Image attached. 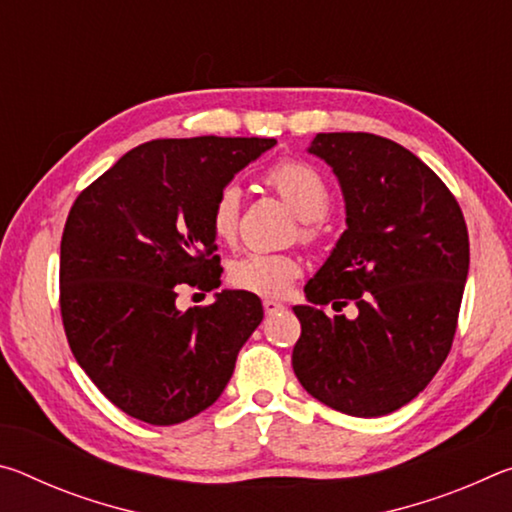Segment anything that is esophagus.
<instances>
[{
	"label": "esophagus",
	"mask_w": 512,
	"mask_h": 512,
	"mask_svg": "<svg viewBox=\"0 0 512 512\" xmlns=\"http://www.w3.org/2000/svg\"><path fill=\"white\" fill-rule=\"evenodd\" d=\"M264 311H266V316H273V314H280V311H284V305L282 302H277V300H271V298H266L264 302Z\"/></svg>",
	"instance_id": "obj_1"
}]
</instances>
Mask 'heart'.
Wrapping results in <instances>:
<instances>
[{"label": "heart", "mask_w": 512, "mask_h": 512, "mask_svg": "<svg viewBox=\"0 0 512 512\" xmlns=\"http://www.w3.org/2000/svg\"><path fill=\"white\" fill-rule=\"evenodd\" d=\"M266 185L302 219V239L318 237V219L329 210V187L325 178L302 160H282L266 171ZM241 214V192L235 185H225L216 194L210 210L212 235L230 244L235 241ZM300 275V262L293 255L248 253L235 259L228 268L232 287L257 293L266 298H280L289 291L291 282Z\"/></svg>", "instance_id": "obj_1"}]
</instances>
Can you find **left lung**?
I'll return each mask as SVG.
<instances>
[{"label": "left lung", "instance_id": "left-lung-1", "mask_svg": "<svg viewBox=\"0 0 512 512\" xmlns=\"http://www.w3.org/2000/svg\"><path fill=\"white\" fill-rule=\"evenodd\" d=\"M332 167L348 230L293 311L302 388L354 418L409 404L443 366L470 268V237L454 194L418 155L372 133H318L309 146ZM354 301L352 321L327 317Z\"/></svg>", "mask_w": 512, "mask_h": 512}]
</instances>
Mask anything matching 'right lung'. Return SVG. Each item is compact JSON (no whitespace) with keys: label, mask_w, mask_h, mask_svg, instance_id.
Segmentation results:
<instances>
[{"label":"right lung","mask_w":512,"mask_h":512,"mask_svg":"<svg viewBox=\"0 0 512 512\" xmlns=\"http://www.w3.org/2000/svg\"><path fill=\"white\" fill-rule=\"evenodd\" d=\"M266 137L153 140L112 164L69 210L60 314L76 361L124 413L158 427L212 406L262 323V300L221 291L180 311L178 289L221 287L210 210Z\"/></svg>","instance_id":"obj_1"}]
</instances>
